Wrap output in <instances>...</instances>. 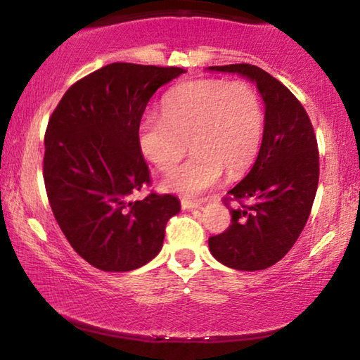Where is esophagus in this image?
I'll use <instances>...</instances> for the list:
<instances>
[{
    "label": "esophagus",
    "instance_id": "34e87169",
    "mask_svg": "<svg viewBox=\"0 0 360 360\" xmlns=\"http://www.w3.org/2000/svg\"><path fill=\"white\" fill-rule=\"evenodd\" d=\"M180 203H181V208H184V210H193V208H200V206H201L198 201H191V200H186V198L181 200Z\"/></svg>",
    "mask_w": 360,
    "mask_h": 360
}]
</instances>
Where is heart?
<instances>
[{
  "label": "heart",
  "mask_w": 360,
  "mask_h": 360,
  "mask_svg": "<svg viewBox=\"0 0 360 360\" xmlns=\"http://www.w3.org/2000/svg\"><path fill=\"white\" fill-rule=\"evenodd\" d=\"M265 131L259 93L245 82L193 80L164 98V116L146 115L141 152L159 170H170L188 149L193 155L164 179V188L196 196L214 186L224 170L238 176L257 159Z\"/></svg>",
  "instance_id": "heart-1"
}]
</instances>
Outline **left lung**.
Instances as JSON below:
<instances>
[{
    "instance_id": "1",
    "label": "left lung",
    "mask_w": 360,
    "mask_h": 360,
    "mask_svg": "<svg viewBox=\"0 0 360 360\" xmlns=\"http://www.w3.org/2000/svg\"><path fill=\"white\" fill-rule=\"evenodd\" d=\"M210 70L238 73L257 85L265 131L254 167L224 198L229 228L211 236L208 245L213 257L231 269L264 270L293 248L311 213L319 180L316 136L302 103L262 68L233 63ZM231 200L240 206L231 209Z\"/></svg>"
}]
</instances>
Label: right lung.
Instances as JSON below:
<instances>
[{
    "instance_id": "add662e5",
    "label": "right lung",
    "mask_w": 360,
    "mask_h": 360,
    "mask_svg": "<svg viewBox=\"0 0 360 360\" xmlns=\"http://www.w3.org/2000/svg\"><path fill=\"white\" fill-rule=\"evenodd\" d=\"M179 67L116 62L68 88L49 120L44 184L52 213L75 252L103 272H129L160 252L165 226L180 211L174 195L152 191L139 124L152 95Z\"/></svg>"
}]
</instances>
